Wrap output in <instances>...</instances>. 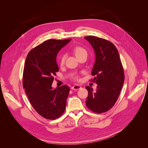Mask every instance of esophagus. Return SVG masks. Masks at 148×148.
Instances as JSON below:
<instances>
[{
  "mask_svg": "<svg viewBox=\"0 0 148 148\" xmlns=\"http://www.w3.org/2000/svg\"><path fill=\"white\" fill-rule=\"evenodd\" d=\"M71 88V89H73V90H78V89H81L82 86H79V85H78V84H75L74 86H73Z\"/></svg>",
  "mask_w": 148,
  "mask_h": 148,
  "instance_id": "1",
  "label": "esophagus"
}]
</instances>
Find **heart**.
<instances>
[{
  "instance_id": "1",
  "label": "heart",
  "mask_w": 148,
  "mask_h": 148,
  "mask_svg": "<svg viewBox=\"0 0 148 148\" xmlns=\"http://www.w3.org/2000/svg\"><path fill=\"white\" fill-rule=\"evenodd\" d=\"M73 52L75 53V55L76 56V57H77V58H78L79 57L82 56L83 55H87V51L86 49H84L83 47H79V46H77V47H75L73 49ZM65 58H66L65 55H62L60 57V65H63L64 64ZM74 78L76 79H78V77H77V76H75Z\"/></svg>"
}]
</instances>
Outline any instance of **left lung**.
I'll list each match as a JSON object with an SVG mask.
<instances>
[{
	"instance_id": "obj_1",
	"label": "left lung",
	"mask_w": 148,
	"mask_h": 148,
	"mask_svg": "<svg viewBox=\"0 0 148 148\" xmlns=\"http://www.w3.org/2000/svg\"><path fill=\"white\" fill-rule=\"evenodd\" d=\"M95 52V63L91 74L92 81L97 84L95 91L86 86L88 96V108L100 114L114 106L119 96L124 83V72L117 48L111 42L95 36H86Z\"/></svg>"
}]
</instances>
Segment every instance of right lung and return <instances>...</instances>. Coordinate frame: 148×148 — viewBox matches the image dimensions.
Here are the masks:
<instances>
[{
	"mask_svg": "<svg viewBox=\"0 0 148 148\" xmlns=\"http://www.w3.org/2000/svg\"><path fill=\"white\" fill-rule=\"evenodd\" d=\"M71 39H49L31 50L23 70V86L33 108L42 117L53 120L64 112L70 88L66 85L53 88V75L59 70L56 57Z\"/></svg>",
	"mask_w": 148,
	"mask_h": 148,
	"instance_id": "right-lung-1",
	"label": "right lung"
}]
</instances>
